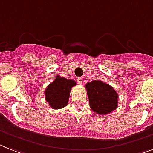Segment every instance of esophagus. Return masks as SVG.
Listing matches in <instances>:
<instances>
[{
	"label": "esophagus",
	"instance_id": "esophagus-1",
	"mask_svg": "<svg viewBox=\"0 0 153 153\" xmlns=\"http://www.w3.org/2000/svg\"><path fill=\"white\" fill-rule=\"evenodd\" d=\"M76 81H77V83L79 84H82V81H83V80H82L81 77H78L77 79H76Z\"/></svg>",
	"mask_w": 153,
	"mask_h": 153
}]
</instances>
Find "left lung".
Instances as JSON below:
<instances>
[{
	"mask_svg": "<svg viewBox=\"0 0 153 153\" xmlns=\"http://www.w3.org/2000/svg\"><path fill=\"white\" fill-rule=\"evenodd\" d=\"M85 88L93 112L102 116L117 108L119 94L112 86L98 79L87 83Z\"/></svg>",
	"mask_w": 153,
	"mask_h": 153,
	"instance_id": "obj_1",
	"label": "left lung"
}]
</instances>
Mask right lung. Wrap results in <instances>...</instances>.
I'll return each mask as SVG.
<instances>
[{
  "mask_svg": "<svg viewBox=\"0 0 153 153\" xmlns=\"http://www.w3.org/2000/svg\"><path fill=\"white\" fill-rule=\"evenodd\" d=\"M74 86H76V82L74 79H68L57 75L45 89V100L51 108H64L69 103L70 91Z\"/></svg>",
  "mask_w": 153,
  "mask_h": 153,
  "instance_id": "obj_1",
  "label": "right lung"
}]
</instances>
